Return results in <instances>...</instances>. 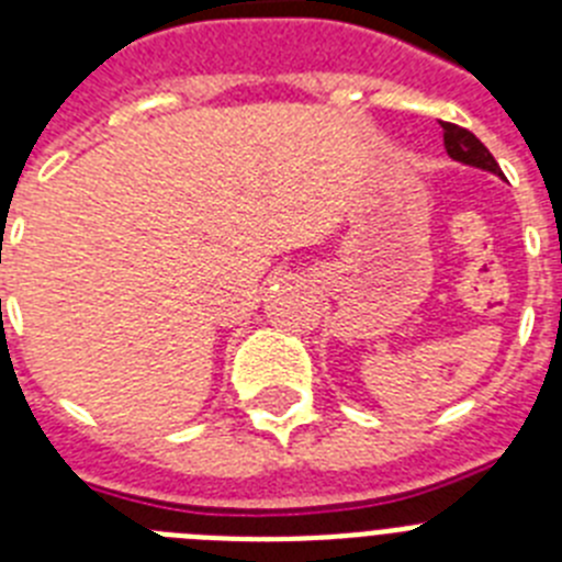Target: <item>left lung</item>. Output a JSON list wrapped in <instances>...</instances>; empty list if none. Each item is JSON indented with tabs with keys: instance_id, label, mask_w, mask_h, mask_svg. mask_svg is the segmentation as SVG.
<instances>
[{
	"instance_id": "left-lung-1",
	"label": "left lung",
	"mask_w": 562,
	"mask_h": 562,
	"mask_svg": "<svg viewBox=\"0 0 562 562\" xmlns=\"http://www.w3.org/2000/svg\"><path fill=\"white\" fill-rule=\"evenodd\" d=\"M441 132H445V148L453 160L467 162V166L484 168V171L501 173L498 162L490 151H486L484 143L475 137L473 132H467V128L456 126V123H441Z\"/></svg>"
}]
</instances>
